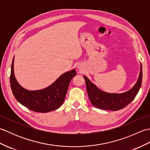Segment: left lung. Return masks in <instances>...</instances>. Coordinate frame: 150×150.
I'll use <instances>...</instances> for the list:
<instances>
[{"label": "left lung", "instance_id": "left-lung-1", "mask_svg": "<svg viewBox=\"0 0 150 150\" xmlns=\"http://www.w3.org/2000/svg\"><path fill=\"white\" fill-rule=\"evenodd\" d=\"M84 78L86 84L89 98L94 106L102 110L117 111L128 106L138 93L142 84V64L141 63V71L137 83L131 90L123 93H108L102 91L86 76H84Z\"/></svg>", "mask_w": 150, "mask_h": 150}]
</instances>
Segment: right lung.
Masks as SVG:
<instances>
[{
  "label": "right lung",
  "instance_id": "obj_1",
  "mask_svg": "<svg viewBox=\"0 0 150 150\" xmlns=\"http://www.w3.org/2000/svg\"><path fill=\"white\" fill-rule=\"evenodd\" d=\"M13 59L10 85L15 98L28 109L39 113H46L55 110L64 103L70 81L77 74L75 69L64 73L57 80L45 89L29 91L21 86L15 77Z\"/></svg>",
  "mask_w": 150,
  "mask_h": 150
}]
</instances>
